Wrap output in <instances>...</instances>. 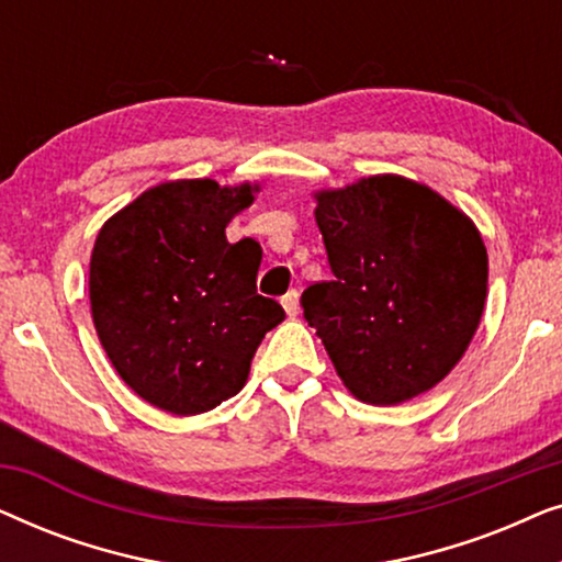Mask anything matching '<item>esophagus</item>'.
I'll use <instances>...</instances> for the list:
<instances>
[{"label": "esophagus", "instance_id": "obj_1", "mask_svg": "<svg viewBox=\"0 0 562 562\" xmlns=\"http://www.w3.org/2000/svg\"><path fill=\"white\" fill-rule=\"evenodd\" d=\"M281 304H283V310H286L289 317H296V314H299V291L291 289L289 294H283Z\"/></svg>", "mask_w": 562, "mask_h": 562}]
</instances>
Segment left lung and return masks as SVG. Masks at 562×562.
I'll use <instances>...</instances> for the list:
<instances>
[{
  "instance_id": "1",
  "label": "left lung",
  "mask_w": 562,
  "mask_h": 562,
  "mask_svg": "<svg viewBox=\"0 0 562 562\" xmlns=\"http://www.w3.org/2000/svg\"><path fill=\"white\" fill-rule=\"evenodd\" d=\"M333 281L302 294L337 375L366 404H402L448 375L488 286L481 233L425 183L371 176L317 194Z\"/></svg>"
}]
</instances>
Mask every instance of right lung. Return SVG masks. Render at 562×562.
Returning <instances> with one entry per match:
<instances>
[{"mask_svg": "<svg viewBox=\"0 0 562 562\" xmlns=\"http://www.w3.org/2000/svg\"><path fill=\"white\" fill-rule=\"evenodd\" d=\"M252 191L166 181L99 229L89 263L97 335L120 379L158 409L191 417L235 396L260 340L286 317L256 289L260 245L225 235Z\"/></svg>", "mask_w": 562, "mask_h": 562, "instance_id": "right-lung-1", "label": "right lung"}]
</instances>
